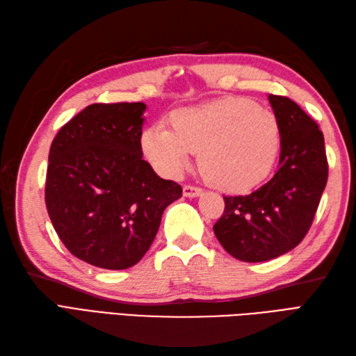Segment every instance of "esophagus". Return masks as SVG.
<instances>
[{
	"mask_svg": "<svg viewBox=\"0 0 356 356\" xmlns=\"http://www.w3.org/2000/svg\"><path fill=\"white\" fill-rule=\"evenodd\" d=\"M203 194V190L199 186H191V185H185L184 186V195L185 197H199V195Z\"/></svg>",
	"mask_w": 356,
	"mask_h": 356,
	"instance_id": "esophagus-1",
	"label": "esophagus"
}]
</instances>
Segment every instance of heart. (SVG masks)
<instances>
[{"label": "heart", "instance_id": "b5f03b06", "mask_svg": "<svg viewBox=\"0 0 356 356\" xmlns=\"http://www.w3.org/2000/svg\"><path fill=\"white\" fill-rule=\"evenodd\" d=\"M170 130L142 134L143 153L162 172L177 176L199 151V168L209 184L226 191L257 186L274 168L282 128L274 111L241 96L174 110Z\"/></svg>", "mask_w": 356, "mask_h": 356}]
</instances>
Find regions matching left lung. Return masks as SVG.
I'll return each mask as SVG.
<instances>
[{"mask_svg":"<svg viewBox=\"0 0 356 356\" xmlns=\"http://www.w3.org/2000/svg\"><path fill=\"white\" fill-rule=\"evenodd\" d=\"M282 128L280 166L248 195H223L214 234L234 259L257 263L289 252L305 238L327 184L324 136L315 120L286 96L269 95Z\"/></svg>","mask_w":356,"mask_h":356,"instance_id":"8db88e82","label":"left lung"}]
</instances>
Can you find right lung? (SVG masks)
Masks as SVG:
<instances>
[{
    "instance_id": "obj_1",
    "label": "right lung",
    "mask_w": 356,
    "mask_h": 356,
    "mask_svg": "<svg viewBox=\"0 0 356 356\" xmlns=\"http://www.w3.org/2000/svg\"><path fill=\"white\" fill-rule=\"evenodd\" d=\"M142 102L92 104L58 131L49 153L45 205L58 237L102 269L134 266L182 186L142 159Z\"/></svg>"
}]
</instances>
